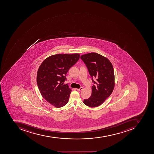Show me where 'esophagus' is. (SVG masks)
Masks as SVG:
<instances>
[{
	"mask_svg": "<svg viewBox=\"0 0 154 154\" xmlns=\"http://www.w3.org/2000/svg\"><path fill=\"white\" fill-rule=\"evenodd\" d=\"M83 87H81L80 88H77V90L78 91H81V90H83Z\"/></svg>",
	"mask_w": 154,
	"mask_h": 154,
	"instance_id": "obj_1",
	"label": "esophagus"
}]
</instances>
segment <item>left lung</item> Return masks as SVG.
I'll return each instance as SVG.
<instances>
[{
    "mask_svg": "<svg viewBox=\"0 0 154 154\" xmlns=\"http://www.w3.org/2000/svg\"><path fill=\"white\" fill-rule=\"evenodd\" d=\"M81 58L86 64L90 76L96 78L97 81L94 82L92 78L95 85L92 87L91 96L84 99L83 103L89 107H97L110 96L114 88L112 65L107 57L95 52L82 55Z\"/></svg>",
    "mask_w": 154,
    "mask_h": 154,
    "instance_id": "8db88e82",
    "label": "left lung"
}]
</instances>
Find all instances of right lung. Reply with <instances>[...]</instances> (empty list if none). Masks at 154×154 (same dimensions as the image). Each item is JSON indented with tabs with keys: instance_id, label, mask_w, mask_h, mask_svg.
<instances>
[{
	"instance_id": "add662e5",
	"label": "right lung",
	"mask_w": 154,
	"mask_h": 154,
	"mask_svg": "<svg viewBox=\"0 0 154 154\" xmlns=\"http://www.w3.org/2000/svg\"><path fill=\"white\" fill-rule=\"evenodd\" d=\"M80 57L78 53L53 55L45 59L38 68V88L45 100L54 107L60 108L68 103L72 90L63 82L68 70Z\"/></svg>"
}]
</instances>
